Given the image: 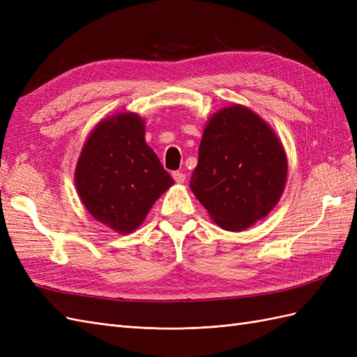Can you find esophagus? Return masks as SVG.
<instances>
[{
	"label": "esophagus",
	"instance_id": "34e87169",
	"mask_svg": "<svg viewBox=\"0 0 357 357\" xmlns=\"http://www.w3.org/2000/svg\"><path fill=\"white\" fill-rule=\"evenodd\" d=\"M172 177H174V180L177 183H185V180H186V174H185V172H181V171L172 172Z\"/></svg>",
	"mask_w": 357,
	"mask_h": 357
}]
</instances>
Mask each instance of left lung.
Wrapping results in <instances>:
<instances>
[{"instance_id":"8db88e82","label":"left lung","mask_w":357,"mask_h":357,"mask_svg":"<svg viewBox=\"0 0 357 357\" xmlns=\"http://www.w3.org/2000/svg\"><path fill=\"white\" fill-rule=\"evenodd\" d=\"M286 177V153L273 129L235 104L205 126L190 189L220 228L241 231L275 207Z\"/></svg>"}]
</instances>
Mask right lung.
<instances>
[{
	"label": "right lung",
	"mask_w": 357,
	"mask_h": 357,
	"mask_svg": "<svg viewBox=\"0 0 357 357\" xmlns=\"http://www.w3.org/2000/svg\"><path fill=\"white\" fill-rule=\"evenodd\" d=\"M172 183L146 144L143 119L134 113L116 114L96 126L75 168L86 210L121 234L137 229Z\"/></svg>",
	"instance_id": "right-lung-1"
}]
</instances>
